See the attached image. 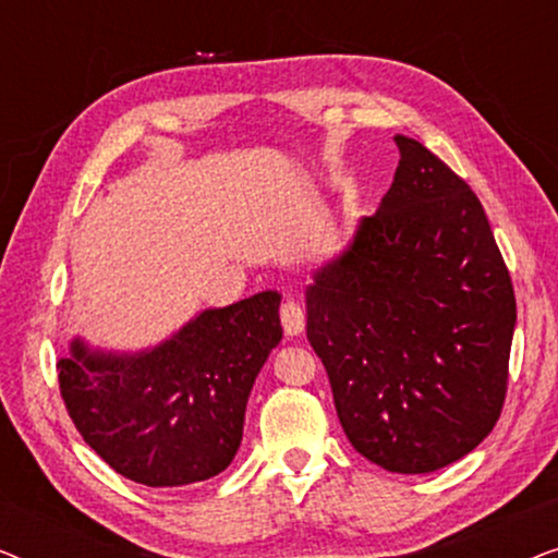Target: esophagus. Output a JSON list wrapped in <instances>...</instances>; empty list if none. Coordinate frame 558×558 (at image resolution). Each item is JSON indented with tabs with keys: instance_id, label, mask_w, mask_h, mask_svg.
Wrapping results in <instances>:
<instances>
[{
	"instance_id": "1",
	"label": "esophagus",
	"mask_w": 558,
	"mask_h": 558,
	"mask_svg": "<svg viewBox=\"0 0 558 558\" xmlns=\"http://www.w3.org/2000/svg\"><path fill=\"white\" fill-rule=\"evenodd\" d=\"M279 317H281V327H284V332L289 335V338H294V335H300L304 330V310L300 302L289 300L281 304Z\"/></svg>"
}]
</instances>
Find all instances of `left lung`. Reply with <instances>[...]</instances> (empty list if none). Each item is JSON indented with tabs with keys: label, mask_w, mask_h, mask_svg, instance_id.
Segmentation results:
<instances>
[{
	"label": "left lung",
	"mask_w": 558,
	"mask_h": 558,
	"mask_svg": "<svg viewBox=\"0 0 558 558\" xmlns=\"http://www.w3.org/2000/svg\"><path fill=\"white\" fill-rule=\"evenodd\" d=\"M396 147L378 213L307 289V340L355 452L422 475L500 418L515 294L468 182L416 140L399 134Z\"/></svg>",
	"instance_id": "obj_1"
}]
</instances>
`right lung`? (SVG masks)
<instances>
[{"label": "right lung", "instance_id": "right-lung-1", "mask_svg": "<svg viewBox=\"0 0 558 558\" xmlns=\"http://www.w3.org/2000/svg\"><path fill=\"white\" fill-rule=\"evenodd\" d=\"M279 302L262 292L205 310L136 355L90 353L75 340L58 361V384L83 441L147 487L216 477L239 452L251 386L281 340Z\"/></svg>", "mask_w": 558, "mask_h": 558}]
</instances>
